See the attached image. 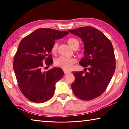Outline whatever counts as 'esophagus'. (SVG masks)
<instances>
[{
    "instance_id": "esophagus-1",
    "label": "esophagus",
    "mask_w": 129,
    "mask_h": 129,
    "mask_svg": "<svg viewBox=\"0 0 129 129\" xmlns=\"http://www.w3.org/2000/svg\"><path fill=\"white\" fill-rule=\"evenodd\" d=\"M64 72L65 75H67V74H68V73H70V72H69V71H64Z\"/></svg>"
}]
</instances>
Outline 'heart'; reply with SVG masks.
Masks as SVG:
<instances>
[{"label": "heart", "instance_id": "1", "mask_svg": "<svg viewBox=\"0 0 129 129\" xmlns=\"http://www.w3.org/2000/svg\"><path fill=\"white\" fill-rule=\"evenodd\" d=\"M67 43L68 44L69 46L75 49L76 48H78L80 45V42L77 39L71 38L67 40ZM58 44L57 43H55L53 45L52 47V52L53 53H56L57 51ZM76 62V60L75 58H67L64 57H59L54 60V65L56 67H58L64 69V71H69L72 69L73 65Z\"/></svg>", "mask_w": 129, "mask_h": 129}]
</instances>
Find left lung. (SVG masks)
<instances>
[{"instance_id":"obj_1","label":"left lung","mask_w":129,"mask_h":129,"mask_svg":"<svg viewBox=\"0 0 129 129\" xmlns=\"http://www.w3.org/2000/svg\"><path fill=\"white\" fill-rule=\"evenodd\" d=\"M70 33L81 38L84 44V56L80 64L84 71L73 72L75 80L72 84L75 95L82 100H91L103 93L115 69L114 49L110 40L99 29L81 27L69 29ZM86 67L89 71L86 72Z\"/></svg>"}]
</instances>
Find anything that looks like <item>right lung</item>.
Instances as JSON below:
<instances>
[{
	"label": "right lung",
	"mask_w": 129,
	"mask_h": 129,
	"mask_svg": "<svg viewBox=\"0 0 129 129\" xmlns=\"http://www.w3.org/2000/svg\"><path fill=\"white\" fill-rule=\"evenodd\" d=\"M68 34L41 28L20 41L15 56L14 71L19 89L29 101L43 103L53 95L56 83L64 76V72L60 68L43 72L42 68L53 63L50 53L54 41Z\"/></svg>",
	"instance_id": "obj_1"
}]
</instances>
